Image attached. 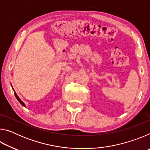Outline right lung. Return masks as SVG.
Segmentation results:
<instances>
[{
    "label": "right lung",
    "instance_id": "1",
    "mask_svg": "<svg viewBox=\"0 0 150 150\" xmlns=\"http://www.w3.org/2000/svg\"><path fill=\"white\" fill-rule=\"evenodd\" d=\"M13 90H14V89H13ZM14 95H15V96H16V98H17V100H18V102H19L20 104H21V105H22V106H25V107H26V105H25V104H24L23 102H22V101L21 100V99H20V98H19V96L17 95V94L16 93V92H15L14 91Z\"/></svg>",
    "mask_w": 150,
    "mask_h": 150
}]
</instances>
